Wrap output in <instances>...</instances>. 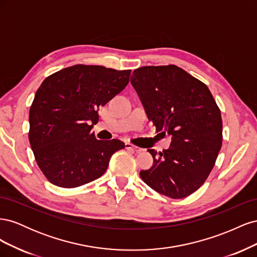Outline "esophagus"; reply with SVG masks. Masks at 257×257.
<instances>
[{
    "label": "esophagus",
    "instance_id": "1",
    "mask_svg": "<svg viewBox=\"0 0 257 257\" xmlns=\"http://www.w3.org/2000/svg\"><path fill=\"white\" fill-rule=\"evenodd\" d=\"M125 149L131 150V151H133V152H136V153H139V152L143 151L142 148L136 147V146L132 145V144H130V143H126V144H125Z\"/></svg>",
    "mask_w": 257,
    "mask_h": 257
}]
</instances>
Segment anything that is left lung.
I'll return each instance as SVG.
<instances>
[{"label":"left lung","mask_w":257,"mask_h":257,"mask_svg":"<svg viewBox=\"0 0 257 257\" xmlns=\"http://www.w3.org/2000/svg\"><path fill=\"white\" fill-rule=\"evenodd\" d=\"M131 83L149 121L172 136L170 149H149L153 166L141 177L151 189L174 199L197 191L222 147V116L207 85L176 65L143 66Z\"/></svg>","instance_id":"1"}]
</instances>
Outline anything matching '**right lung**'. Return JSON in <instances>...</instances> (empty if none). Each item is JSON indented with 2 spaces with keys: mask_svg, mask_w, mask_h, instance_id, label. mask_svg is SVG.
Segmentation results:
<instances>
[{
  "mask_svg": "<svg viewBox=\"0 0 257 257\" xmlns=\"http://www.w3.org/2000/svg\"><path fill=\"white\" fill-rule=\"evenodd\" d=\"M131 69L77 64L46 78L30 107L29 141L47 180L72 189L102 176L119 139L98 141L92 127L99 107L126 87Z\"/></svg>",
  "mask_w": 257,
  "mask_h": 257,
  "instance_id": "right-lung-1",
  "label": "right lung"
}]
</instances>
